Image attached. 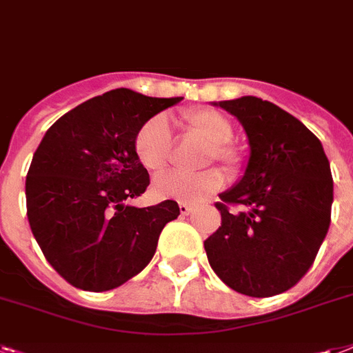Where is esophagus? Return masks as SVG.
<instances>
[{
	"label": "esophagus",
	"instance_id": "34e87169",
	"mask_svg": "<svg viewBox=\"0 0 353 353\" xmlns=\"http://www.w3.org/2000/svg\"><path fill=\"white\" fill-rule=\"evenodd\" d=\"M179 212H181L183 216H188L190 212H194V206L185 205V203H181V205H179Z\"/></svg>",
	"mask_w": 353,
	"mask_h": 353
}]
</instances>
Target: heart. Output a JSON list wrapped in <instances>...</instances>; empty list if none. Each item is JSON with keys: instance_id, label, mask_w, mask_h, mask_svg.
<instances>
[{"instance_id": "heart-1", "label": "heart", "mask_w": 353, "mask_h": 353, "mask_svg": "<svg viewBox=\"0 0 353 353\" xmlns=\"http://www.w3.org/2000/svg\"><path fill=\"white\" fill-rule=\"evenodd\" d=\"M188 130L208 145L205 161L221 163L226 170L237 167V152L228 145L232 139V125L223 114L210 108L188 112L185 116ZM137 161L152 174L161 172L168 165L172 152V132L168 119L165 116H154L148 119L136 136L134 143ZM223 185V176L219 170H203L197 174L168 172L157 176L154 181V194L161 199H174L179 203L205 201Z\"/></svg>"}]
</instances>
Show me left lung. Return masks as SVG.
<instances>
[{
	"mask_svg": "<svg viewBox=\"0 0 353 353\" xmlns=\"http://www.w3.org/2000/svg\"><path fill=\"white\" fill-rule=\"evenodd\" d=\"M214 105L241 123L250 156L241 179L219 194L221 226L205 241L206 257L232 290L283 294L308 272L330 226V163L319 139L274 103L243 96Z\"/></svg>",
	"mask_w": 353,
	"mask_h": 353,
	"instance_id": "obj_1",
	"label": "left lung"
}]
</instances>
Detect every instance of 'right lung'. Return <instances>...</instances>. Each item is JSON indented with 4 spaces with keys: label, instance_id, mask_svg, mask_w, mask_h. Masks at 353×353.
Segmentation results:
<instances>
[{
    "label": "right lung",
    "instance_id": "add662e5",
    "mask_svg": "<svg viewBox=\"0 0 353 353\" xmlns=\"http://www.w3.org/2000/svg\"><path fill=\"white\" fill-rule=\"evenodd\" d=\"M183 97L116 88L61 116L43 136L25 194L30 230L54 270L76 288L107 292L137 276L156 254L176 201L128 205L150 185L137 161L139 128Z\"/></svg>",
    "mask_w": 353,
    "mask_h": 353
}]
</instances>
